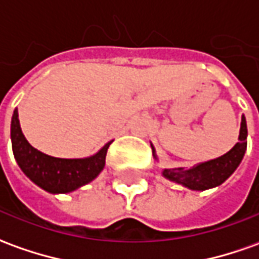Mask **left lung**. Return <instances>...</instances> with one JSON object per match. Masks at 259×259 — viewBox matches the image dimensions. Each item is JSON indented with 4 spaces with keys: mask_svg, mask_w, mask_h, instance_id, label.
Instances as JSON below:
<instances>
[{
    "mask_svg": "<svg viewBox=\"0 0 259 259\" xmlns=\"http://www.w3.org/2000/svg\"><path fill=\"white\" fill-rule=\"evenodd\" d=\"M247 137H248L247 121H245V117L242 115L238 142L227 153H224L215 159L197 163L190 169L167 167V169L162 170V176L167 181L175 182V183L182 185L190 190H207V189L220 186L234 174L235 169L241 163L244 153L247 151ZM151 148H152L153 158L158 160L156 151L152 144H151Z\"/></svg>",
    "mask_w": 259,
    "mask_h": 259,
    "instance_id": "8db88e82",
    "label": "left lung"
}]
</instances>
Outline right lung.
Returning <instances> with one entry per match:
<instances>
[{
    "instance_id": "right-lung-1",
    "label": "right lung",
    "mask_w": 259,
    "mask_h": 259,
    "mask_svg": "<svg viewBox=\"0 0 259 259\" xmlns=\"http://www.w3.org/2000/svg\"><path fill=\"white\" fill-rule=\"evenodd\" d=\"M11 142L14 158L25 176L52 194L70 193L94 181L104 169L107 149L111 144L107 142L99 152L87 158L66 159L49 156L26 141L19 125L17 108L11 119Z\"/></svg>"
}]
</instances>
